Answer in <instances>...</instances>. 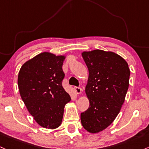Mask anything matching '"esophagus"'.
Listing matches in <instances>:
<instances>
[{
  "label": "esophagus",
  "instance_id": "obj_1",
  "mask_svg": "<svg viewBox=\"0 0 149 149\" xmlns=\"http://www.w3.org/2000/svg\"><path fill=\"white\" fill-rule=\"evenodd\" d=\"M74 90L75 92L76 93V94H81V93H82V89H81V88L74 87Z\"/></svg>",
  "mask_w": 149,
  "mask_h": 149
}]
</instances>
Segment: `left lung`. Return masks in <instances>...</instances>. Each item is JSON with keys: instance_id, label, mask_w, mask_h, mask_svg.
Listing matches in <instances>:
<instances>
[{"instance_id": "1", "label": "left lung", "mask_w": 149, "mask_h": 149, "mask_svg": "<svg viewBox=\"0 0 149 149\" xmlns=\"http://www.w3.org/2000/svg\"><path fill=\"white\" fill-rule=\"evenodd\" d=\"M88 68L86 94L90 106L81 114L83 128L92 134L105 130L120 112L129 88L130 70L127 61L112 52H83Z\"/></svg>"}]
</instances>
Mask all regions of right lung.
I'll list each match as a JSON object with an SVG mask.
<instances>
[{
    "label": "right lung",
    "mask_w": 149,
    "mask_h": 149,
    "mask_svg": "<svg viewBox=\"0 0 149 149\" xmlns=\"http://www.w3.org/2000/svg\"><path fill=\"white\" fill-rule=\"evenodd\" d=\"M65 58L43 52L26 61L19 71L21 98L34 120L44 128L59 127L65 105L71 101L61 85Z\"/></svg>",
    "instance_id": "add662e5"
}]
</instances>
